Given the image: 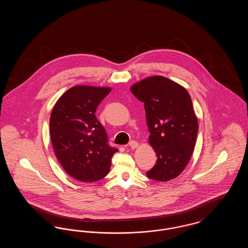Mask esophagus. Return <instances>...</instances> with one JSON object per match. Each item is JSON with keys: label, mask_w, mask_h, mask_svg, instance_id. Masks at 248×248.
Segmentation results:
<instances>
[{"label": "esophagus", "mask_w": 248, "mask_h": 248, "mask_svg": "<svg viewBox=\"0 0 248 248\" xmlns=\"http://www.w3.org/2000/svg\"><path fill=\"white\" fill-rule=\"evenodd\" d=\"M129 146L132 150H135V149H137V148L139 147V143L137 141L132 140V141H130Z\"/></svg>", "instance_id": "34e87169"}]
</instances>
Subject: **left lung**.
Returning <instances> with one entry per match:
<instances>
[{
  "label": "left lung",
  "instance_id": "8db88e82",
  "mask_svg": "<svg viewBox=\"0 0 248 248\" xmlns=\"http://www.w3.org/2000/svg\"><path fill=\"white\" fill-rule=\"evenodd\" d=\"M144 102L149 144L157 155L147 177L169 181L178 177L189 164L198 133V120L185 87L166 77L150 76L130 87Z\"/></svg>",
  "mask_w": 248,
  "mask_h": 248
}]
</instances>
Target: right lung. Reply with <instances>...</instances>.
Segmentation results:
<instances>
[{
	"label": "right lung",
	"mask_w": 248,
	"mask_h": 248,
	"mask_svg": "<svg viewBox=\"0 0 248 248\" xmlns=\"http://www.w3.org/2000/svg\"><path fill=\"white\" fill-rule=\"evenodd\" d=\"M110 87L76 85L56 102L50 115V136L59 164L71 177L94 182L109 172L118 152L107 143L104 127L95 110Z\"/></svg>",
	"instance_id": "add662e5"
}]
</instances>
